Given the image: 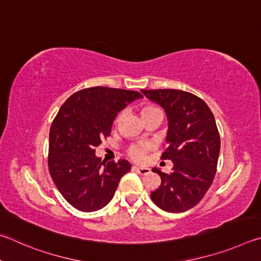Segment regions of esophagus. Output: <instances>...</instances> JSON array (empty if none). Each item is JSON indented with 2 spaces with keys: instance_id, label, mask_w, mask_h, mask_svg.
<instances>
[{
  "instance_id": "34e87169",
  "label": "esophagus",
  "mask_w": 261,
  "mask_h": 261,
  "mask_svg": "<svg viewBox=\"0 0 261 261\" xmlns=\"http://www.w3.org/2000/svg\"><path fill=\"white\" fill-rule=\"evenodd\" d=\"M133 170L138 172L139 174H141V175L149 174V173L151 172V171H150V168H148V167H138V166H133Z\"/></svg>"
}]
</instances>
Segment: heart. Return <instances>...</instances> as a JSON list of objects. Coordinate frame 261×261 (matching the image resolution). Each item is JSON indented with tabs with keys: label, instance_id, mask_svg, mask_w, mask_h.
<instances>
[{
	"label": "heart",
	"instance_id": "heart-1",
	"mask_svg": "<svg viewBox=\"0 0 261 261\" xmlns=\"http://www.w3.org/2000/svg\"><path fill=\"white\" fill-rule=\"evenodd\" d=\"M158 111L157 108L152 107V105H145V107L142 108V117L144 116H148V114L152 113V112H156ZM150 149V145L149 144H135V145H132V147L128 149V156H129L133 161L135 162H143L145 159V156H147V152L148 150Z\"/></svg>",
	"mask_w": 261,
	"mask_h": 261
}]
</instances>
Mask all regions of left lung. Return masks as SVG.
I'll list each match as a JSON object with an SVG mask.
<instances>
[{"mask_svg":"<svg viewBox=\"0 0 261 261\" xmlns=\"http://www.w3.org/2000/svg\"><path fill=\"white\" fill-rule=\"evenodd\" d=\"M142 94L164 109L168 121L167 148L162 159H171L170 174L154 167L162 184L152 202L166 212L181 213L197 205L217 172L220 136L207 104L194 94L177 89L144 90Z\"/></svg>","mask_w":261,"mask_h":261,"instance_id":"left-lung-1","label":"left lung"}]
</instances>
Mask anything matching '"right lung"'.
Wrapping results in <instances>:
<instances>
[{
  "instance_id": "right-lung-1",
  "label": "right lung",
  "mask_w": 261,
  "mask_h": 261,
  "mask_svg": "<svg viewBox=\"0 0 261 261\" xmlns=\"http://www.w3.org/2000/svg\"><path fill=\"white\" fill-rule=\"evenodd\" d=\"M142 97L133 90L93 87L76 91L59 109L50 127L48 166L54 184L73 207L97 211L113 198L130 164L125 159L102 162L95 148L111 133L118 112Z\"/></svg>"
}]
</instances>
